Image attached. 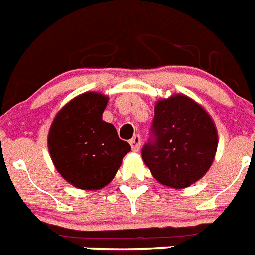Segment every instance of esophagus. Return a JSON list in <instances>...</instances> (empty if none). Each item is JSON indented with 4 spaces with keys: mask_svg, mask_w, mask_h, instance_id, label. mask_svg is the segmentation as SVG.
<instances>
[{
    "mask_svg": "<svg viewBox=\"0 0 255 255\" xmlns=\"http://www.w3.org/2000/svg\"><path fill=\"white\" fill-rule=\"evenodd\" d=\"M129 144H131L132 150L133 151L140 150V147H141V136L140 134H136V136H133V137H132V140L129 141Z\"/></svg>",
    "mask_w": 255,
    "mask_h": 255,
    "instance_id": "1",
    "label": "esophagus"
}]
</instances>
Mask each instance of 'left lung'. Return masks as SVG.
I'll return each mask as SVG.
<instances>
[{
  "label": "left lung",
  "instance_id": "left-lung-1",
  "mask_svg": "<svg viewBox=\"0 0 255 255\" xmlns=\"http://www.w3.org/2000/svg\"><path fill=\"white\" fill-rule=\"evenodd\" d=\"M217 147L210 115L187 96L175 95L155 105L150 137L141 154L157 181L180 189L206 174Z\"/></svg>",
  "mask_w": 255,
  "mask_h": 255
}]
</instances>
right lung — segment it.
I'll list each match as a JSON object with an SVG mask.
<instances>
[{"label":"right lung","instance_id":"obj_1","mask_svg":"<svg viewBox=\"0 0 255 255\" xmlns=\"http://www.w3.org/2000/svg\"><path fill=\"white\" fill-rule=\"evenodd\" d=\"M108 97L88 92L68 102L51 124L48 136L51 160L68 183L95 190L108 185L131 145L102 121Z\"/></svg>","mask_w":255,"mask_h":255}]
</instances>
